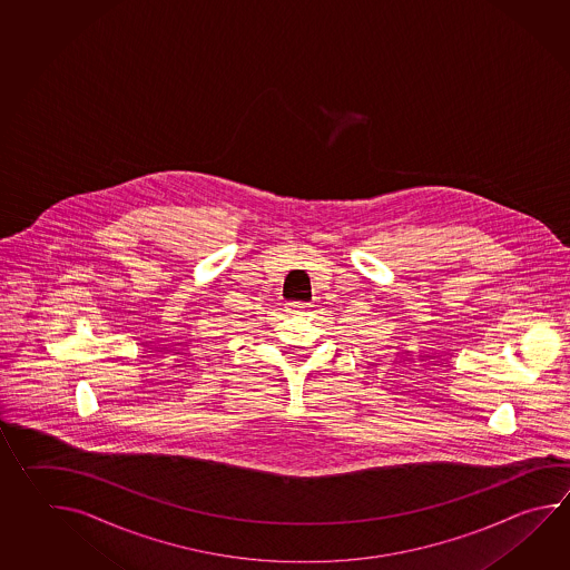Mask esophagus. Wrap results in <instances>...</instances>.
<instances>
[{"label": "esophagus", "mask_w": 570, "mask_h": 570, "mask_svg": "<svg viewBox=\"0 0 570 570\" xmlns=\"http://www.w3.org/2000/svg\"><path fill=\"white\" fill-rule=\"evenodd\" d=\"M306 306H308L306 303H288L286 304V311H288V313H301Z\"/></svg>", "instance_id": "34e87169"}]
</instances>
